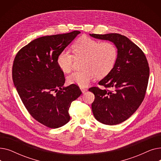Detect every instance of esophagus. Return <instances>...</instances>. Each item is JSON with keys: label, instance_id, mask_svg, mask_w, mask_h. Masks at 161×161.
Instances as JSON below:
<instances>
[{"label": "esophagus", "instance_id": "obj_1", "mask_svg": "<svg viewBox=\"0 0 161 161\" xmlns=\"http://www.w3.org/2000/svg\"><path fill=\"white\" fill-rule=\"evenodd\" d=\"M80 89L82 92V93H85V92L87 91V89L86 88H83V87H80Z\"/></svg>", "mask_w": 161, "mask_h": 161}]
</instances>
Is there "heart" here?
Masks as SVG:
<instances>
[{
    "instance_id": "heart-1",
    "label": "heart",
    "mask_w": 161,
    "mask_h": 161,
    "mask_svg": "<svg viewBox=\"0 0 161 161\" xmlns=\"http://www.w3.org/2000/svg\"><path fill=\"white\" fill-rule=\"evenodd\" d=\"M76 58H85L83 71H76L68 76L67 81L80 87L88 86L95 76L102 78L110 72L117 62L118 51L110 42L98 40L82 36L73 46ZM75 60L69 51L64 50L57 57L58 67L64 72H70Z\"/></svg>"
}]
</instances>
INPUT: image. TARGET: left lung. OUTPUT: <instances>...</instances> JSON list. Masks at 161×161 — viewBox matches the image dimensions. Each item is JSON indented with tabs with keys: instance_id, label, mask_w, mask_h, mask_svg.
<instances>
[{
	"instance_id": "8db88e82",
	"label": "left lung",
	"mask_w": 161,
	"mask_h": 161,
	"mask_svg": "<svg viewBox=\"0 0 161 161\" xmlns=\"http://www.w3.org/2000/svg\"><path fill=\"white\" fill-rule=\"evenodd\" d=\"M89 35L111 42L117 48L118 57L113 70L98 82L114 91L96 87L89 91L95 95L91 107L95 119L105 125L119 124L137 110L144 98L149 76L147 58L138 46L119 34Z\"/></svg>"
}]
</instances>
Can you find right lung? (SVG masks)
I'll use <instances>...</instances> for the list:
<instances>
[{
    "mask_svg": "<svg viewBox=\"0 0 161 161\" xmlns=\"http://www.w3.org/2000/svg\"><path fill=\"white\" fill-rule=\"evenodd\" d=\"M80 31L42 36L33 40L17 53L12 68L14 86L25 108L39 123L61 127L70 121L69 109L81 94L74 84L64 87L58 55Z\"/></svg>",
    "mask_w": 161,
    "mask_h": 161,
    "instance_id": "right-lung-1",
    "label": "right lung"
}]
</instances>
